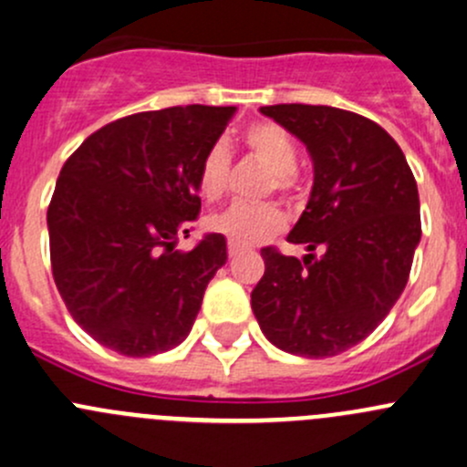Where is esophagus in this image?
Here are the masks:
<instances>
[{
    "mask_svg": "<svg viewBox=\"0 0 467 467\" xmlns=\"http://www.w3.org/2000/svg\"><path fill=\"white\" fill-rule=\"evenodd\" d=\"M239 253H242V248H239L237 244H230V242H228V255H230V257H237Z\"/></svg>",
    "mask_w": 467,
    "mask_h": 467,
    "instance_id": "obj_1",
    "label": "esophagus"
}]
</instances>
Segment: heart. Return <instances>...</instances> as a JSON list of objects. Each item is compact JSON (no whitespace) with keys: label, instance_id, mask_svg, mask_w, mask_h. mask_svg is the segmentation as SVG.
I'll list each match as a JSON object with an SVG mask.
<instances>
[{"label":"heart","instance_id":"obj_1","mask_svg":"<svg viewBox=\"0 0 467 467\" xmlns=\"http://www.w3.org/2000/svg\"><path fill=\"white\" fill-rule=\"evenodd\" d=\"M244 144L257 160L271 169L266 192L291 196L296 190V164H298V146L277 124L255 121L244 130ZM230 149L225 142H214L205 149L196 169V190L205 201L223 199L230 181ZM207 228L221 234L237 246H255L268 242L285 228V216L275 205H246L234 203L228 210L207 219Z\"/></svg>","mask_w":467,"mask_h":467}]
</instances>
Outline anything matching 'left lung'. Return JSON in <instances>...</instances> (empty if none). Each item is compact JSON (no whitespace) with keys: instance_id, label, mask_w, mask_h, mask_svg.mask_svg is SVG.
Returning a JSON list of instances; mask_svg holds the SVG:
<instances>
[{"instance_id":"8db88e82","label":"left lung","mask_w":467,"mask_h":467,"mask_svg":"<svg viewBox=\"0 0 467 467\" xmlns=\"http://www.w3.org/2000/svg\"><path fill=\"white\" fill-rule=\"evenodd\" d=\"M260 110L307 146L314 187L286 237L309 253L298 260L262 248L253 314L280 350L334 357L364 341L407 286L422 233L416 178L398 142L357 112L307 103Z\"/></svg>"}]
</instances>
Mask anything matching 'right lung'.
<instances>
[{
  "mask_svg": "<svg viewBox=\"0 0 467 467\" xmlns=\"http://www.w3.org/2000/svg\"><path fill=\"white\" fill-rule=\"evenodd\" d=\"M234 106H173L110 121L60 169L49 210L54 282L101 346L150 357L182 343L228 260L210 233L176 251L201 212L196 169Z\"/></svg>",
  "mask_w": 467,
  "mask_h": 467,
  "instance_id": "1",
  "label": "right lung"
}]
</instances>
